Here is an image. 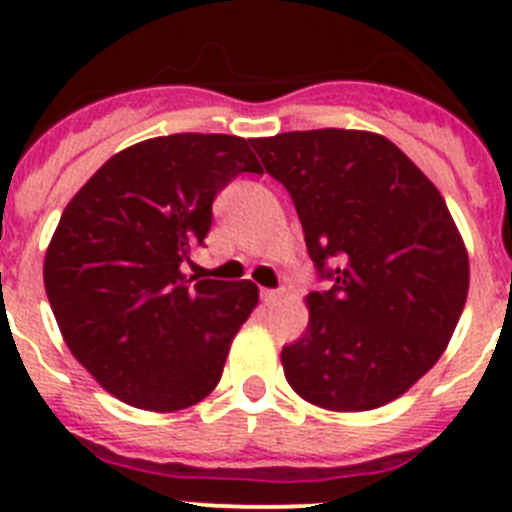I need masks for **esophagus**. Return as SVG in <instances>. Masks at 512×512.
<instances>
[{
  "label": "esophagus",
  "mask_w": 512,
  "mask_h": 512,
  "mask_svg": "<svg viewBox=\"0 0 512 512\" xmlns=\"http://www.w3.org/2000/svg\"><path fill=\"white\" fill-rule=\"evenodd\" d=\"M279 297H282V292H279V289H261V300H264V305H274Z\"/></svg>",
  "instance_id": "34e87169"
}]
</instances>
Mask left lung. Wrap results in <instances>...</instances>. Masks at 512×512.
Instances as JSON below:
<instances>
[{"instance_id": "1", "label": "left lung", "mask_w": 512, "mask_h": 512, "mask_svg": "<svg viewBox=\"0 0 512 512\" xmlns=\"http://www.w3.org/2000/svg\"><path fill=\"white\" fill-rule=\"evenodd\" d=\"M284 184L323 292L282 348L289 387L336 413L382 408L449 346L469 292V256L441 192L400 148L366 130L253 138Z\"/></svg>"}]
</instances>
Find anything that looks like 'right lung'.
Segmentation results:
<instances>
[{"label": "right lung", "mask_w": 512, "mask_h": 512, "mask_svg": "<svg viewBox=\"0 0 512 512\" xmlns=\"http://www.w3.org/2000/svg\"><path fill=\"white\" fill-rule=\"evenodd\" d=\"M261 166L238 135L176 133L115 156L66 205L45 253L48 302L71 354L133 408L205 400L259 287L184 277L212 202Z\"/></svg>", "instance_id": "1"}]
</instances>
